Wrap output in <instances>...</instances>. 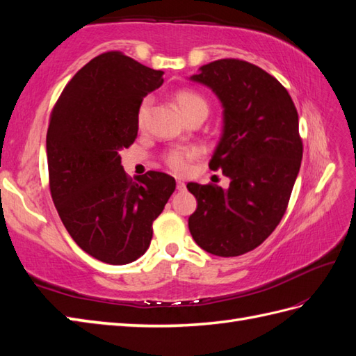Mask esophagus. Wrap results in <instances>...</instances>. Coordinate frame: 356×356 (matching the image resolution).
Returning <instances> with one entry per match:
<instances>
[{
	"label": "esophagus",
	"instance_id": "34e87169",
	"mask_svg": "<svg viewBox=\"0 0 356 356\" xmlns=\"http://www.w3.org/2000/svg\"><path fill=\"white\" fill-rule=\"evenodd\" d=\"M177 190L179 191L186 190V185H185V182H182V180H177Z\"/></svg>",
	"mask_w": 356,
	"mask_h": 356
}]
</instances>
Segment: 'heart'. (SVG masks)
<instances>
[{"mask_svg": "<svg viewBox=\"0 0 356 356\" xmlns=\"http://www.w3.org/2000/svg\"><path fill=\"white\" fill-rule=\"evenodd\" d=\"M174 101H176L177 107L184 113V116L186 119L193 118L194 115H199V113H203V115H207L208 113L207 99L202 95L193 92V90H186V88L179 90V92L174 93ZM149 110H151V99L147 97V99L142 101L140 107L138 110V124L140 128L147 125ZM199 154L200 151L195 147H176L165 154V163L171 171L177 174H185L188 170H190V163L193 159H195Z\"/></svg>", "mask_w": 356, "mask_h": 356, "instance_id": "1", "label": "heart"}]
</instances>
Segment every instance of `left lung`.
<instances>
[{
    "label": "left lung",
    "mask_w": 356,
    "mask_h": 356,
    "mask_svg": "<svg viewBox=\"0 0 356 356\" xmlns=\"http://www.w3.org/2000/svg\"><path fill=\"white\" fill-rule=\"evenodd\" d=\"M190 81L213 90L222 104V138L209 168L231 182L228 190L186 185L197 199L188 226L207 252L237 257L261 245L286 213L303 157L298 113L274 76L240 59L202 65Z\"/></svg>",
    "instance_id": "1"
}]
</instances>
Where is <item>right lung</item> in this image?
<instances>
[{
    "mask_svg": "<svg viewBox=\"0 0 356 356\" xmlns=\"http://www.w3.org/2000/svg\"><path fill=\"white\" fill-rule=\"evenodd\" d=\"M162 76L120 51L102 53L74 74L51 111L53 203L76 245L104 263L127 264L145 254L153 222L176 190L174 177L159 171L133 182L119 154L138 136V110Z\"/></svg>",
    "mask_w": 356,
    "mask_h": 356,
    "instance_id": "add662e5",
    "label": "right lung"
}]
</instances>
